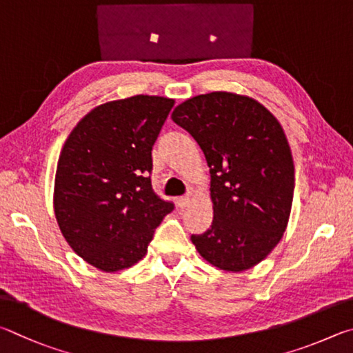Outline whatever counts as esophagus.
Returning a JSON list of instances; mask_svg holds the SVG:
<instances>
[{
  "label": "esophagus",
  "mask_w": 353,
  "mask_h": 353,
  "mask_svg": "<svg viewBox=\"0 0 353 353\" xmlns=\"http://www.w3.org/2000/svg\"><path fill=\"white\" fill-rule=\"evenodd\" d=\"M178 206H180L181 209L183 208H186V206H189V203H190V195H184V196H180V199H178Z\"/></svg>",
  "instance_id": "34e87169"
}]
</instances>
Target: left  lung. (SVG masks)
Masks as SVG:
<instances>
[{
    "label": "left lung",
    "instance_id": "1",
    "mask_svg": "<svg viewBox=\"0 0 353 353\" xmlns=\"http://www.w3.org/2000/svg\"><path fill=\"white\" fill-rule=\"evenodd\" d=\"M172 119L211 172L212 225L190 240L214 267L252 268L281 242L292 211L294 164L282 125L252 97L226 91L188 99Z\"/></svg>",
    "mask_w": 353,
    "mask_h": 353
}]
</instances>
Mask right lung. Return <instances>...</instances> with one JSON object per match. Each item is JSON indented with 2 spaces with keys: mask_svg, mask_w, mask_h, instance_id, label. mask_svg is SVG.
Segmentation results:
<instances>
[{
  "mask_svg": "<svg viewBox=\"0 0 353 353\" xmlns=\"http://www.w3.org/2000/svg\"><path fill=\"white\" fill-rule=\"evenodd\" d=\"M175 101L133 96L107 102L80 119L61 148L54 212L76 254L114 273L147 254L173 203L153 192L152 147Z\"/></svg>",
  "mask_w": 353,
  "mask_h": 353,
  "instance_id": "add662e5",
  "label": "right lung"
}]
</instances>
